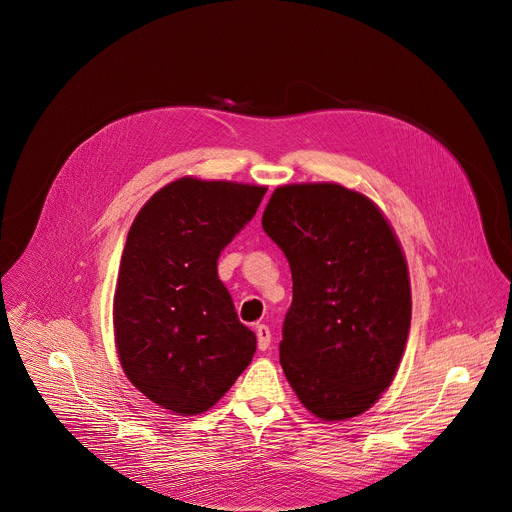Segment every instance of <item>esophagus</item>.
Wrapping results in <instances>:
<instances>
[{"label":"esophagus","mask_w":512,"mask_h":512,"mask_svg":"<svg viewBox=\"0 0 512 512\" xmlns=\"http://www.w3.org/2000/svg\"><path fill=\"white\" fill-rule=\"evenodd\" d=\"M255 334H257V344H259V348H261V350L269 348V344H271V330H269L265 324H259V326L255 328Z\"/></svg>","instance_id":"1"}]
</instances>
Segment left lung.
Instances as JSON below:
<instances>
[{"label":"left lung","mask_w":512,"mask_h":512,"mask_svg":"<svg viewBox=\"0 0 512 512\" xmlns=\"http://www.w3.org/2000/svg\"><path fill=\"white\" fill-rule=\"evenodd\" d=\"M261 225L294 279L279 342L291 389L324 421L364 413L393 383L411 326L391 225L371 198L334 182L275 188Z\"/></svg>","instance_id":"left-lung-1"}]
</instances>
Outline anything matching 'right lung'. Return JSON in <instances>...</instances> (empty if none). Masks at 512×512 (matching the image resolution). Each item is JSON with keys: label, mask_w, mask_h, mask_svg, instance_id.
Here are the masks:
<instances>
[{"label": "right lung", "mask_w": 512, "mask_h": 512, "mask_svg": "<svg viewBox=\"0 0 512 512\" xmlns=\"http://www.w3.org/2000/svg\"><path fill=\"white\" fill-rule=\"evenodd\" d=\"M265 192L184 176L145 202L129 229L113 298L119 362L135 389L178 415L208 411L255 354L216 261Z\"/></svg>", "instance_id": "add662e5"}]
</instances>
